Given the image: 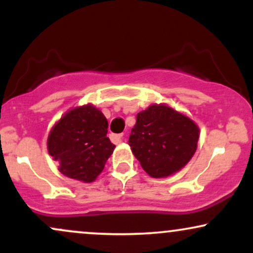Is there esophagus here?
<instances>
[{
	"instance_id": "obj_1",
	"label": "esophagus",
	"mask_w": 253,
	"mask_h": 253,
	"mask_svg": "<svg viewBox=\"0 0 253 253\" xmlns=\"http://www.w3.org/2000/svg\"><path fill=\"white\" fill-rule=\"evenodd\" d=\"M110 139H112L113 143L119 144V143H121V141H123L124 134H123V133H121V134H112V135H110Z\"/></svg>"
}]
</instances>
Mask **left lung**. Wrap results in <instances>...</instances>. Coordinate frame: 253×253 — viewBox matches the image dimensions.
Wrapping results in <instances>:
<instances>
[{
    "label": "left lung",
    "mask_w": 253,
    "mask_h": 253,
    "mask_svg": "<svg viewBox=\"0 0 253 253\" xmlns=\"http://www.w3.org/2000/svg\"><path fill=\"white\" fill-rule=\"evenodd\" d=\"M199 127L165 104H151L136 114L128 144L141 168L161 178L177 172L197 149Z\"/></svg>",
    "instance_id": "obj_1"
}]
</instances>
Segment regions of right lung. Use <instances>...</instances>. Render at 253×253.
<instances>
[{"mask_svg": "<svg viewBox=\"0 0 253 253\" xmlns=\"http://www.w3.org/2000/svg\"><path fill=\"white\" fill-rule=\"evenodd\" d=\"M107 128V119L91 104L69 110L47 139L48 153L59 163L60 172L77 181H95L115 149Z\"/></svg>", "mask_w": 253, "mask_h": 253, "instance_id": "1", "label": "right lung"}]
</instances>
